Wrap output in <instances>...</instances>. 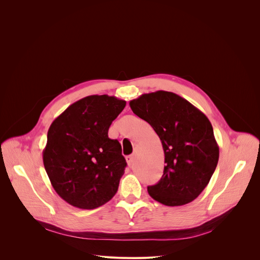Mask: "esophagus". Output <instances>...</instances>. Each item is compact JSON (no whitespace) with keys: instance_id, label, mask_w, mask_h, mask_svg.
<instances>
[{"instance_id":"obj_1","label":"esophagus","mask_w":260,"mask_h":260,"mask_svg":"<svg viewBox=\"0 0 260 260\" xmlns=\"http://www.w3.org/2000/svg\"><path fill=\"white\" fill-rule=\"evenodd\" d=\"M126 162H127L128 167H132L134 165V162H135V156L134 155L126 156Z\"/></svg>"}]
</instances>
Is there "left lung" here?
Returning <instances> with one entry per match:
<instances>
[{
	"mask_svg": "<svg viewBox=\"0 0 260 260\" xmlns=\"http://www.w3.org/2000/svg\"><path fill=\"white\" fill-rule=\"evenodd\" d=\"M129 106L154 128L165 151V171L157 184L147 186L149 196L169 207L196 199L219 159L208 117L180 95L165 90L143 93Z\"/></svg>",
	"mask_w": 260,
	"mask_h": 260,
	"instance_id": "8db88e82",
	"label": "left lung"
}]
</instances>
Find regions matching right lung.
<instances>
[{"label":"right lung","mask_w":260,"mask_h":260,"mask_svg":"<svg viewBox=\"0 0 260 260\" xmlns=\"http://www.w3.org/2000/svg\"><path fill=\"white\" fill-rule=\"evenodd\" d=\"M125 104L107 94L88 95L51 123L44 168L54 190L71 206L92 210L117 193L126 161L119 141L107 134Z\"/></svg>","instance_id":"obj_1"}]
</instances>
